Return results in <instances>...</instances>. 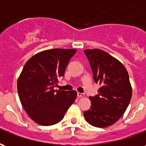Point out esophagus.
I'll use <instances>...</instances> for the list:
<instances>
[{"instance_id": "34e87169", "label": "esophagus", "mask_w": 146, "mask_h": 146, "mask_svg": "<svg viewBox=\"0 0 146 146\" xmlns=\"http://www.w3.org/2000/svg\"><path fill=\"white\" fill-rule=\"evenodd\" d=\"M84 96V93L77 92V97H78V98H82Z\"/></svg>"}]
</instances>
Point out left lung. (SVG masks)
Returning a JSON list of instances; mask_svg holds the SVG:
<instances>
[{
	"mask_svg": "<svg viewBox=\"0 0 146 146\" xmlns=\"http://www.w3.org/2000/svg\"><path fill=\"white\" fill-rule=\"evenodd\" d=\"M84 52L90 62L95 81L101 85L98 95L89 97L92 106L84 116L92 126L106 127L123 116L131 99L128 73L118 59L106 51L96 48Z\"/></svg>",
	"mask_w": 146,
	"mask_h": 146,
	"instance_id": "obj_1",
	"label": "left lung"
}]
</instances>
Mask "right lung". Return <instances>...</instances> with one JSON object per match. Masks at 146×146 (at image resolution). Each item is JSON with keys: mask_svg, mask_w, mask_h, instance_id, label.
Masks as SVG:
<instances>
[{"mask_svg": "<svg viewBox=\"0 0 146 146\" xmlns=\"http://www.w3.org/2000/svg\"><path fill=\"white\" fill-rule=\"evenodd\" d=\"M76 49L54 48L40 51L27 61L19 76L21 104L28 116L42 126L62 119L76 98L75 91L54 90Z\"/></svg>", "mask_w": 146, "mask_h": 146, "instance_id": "right-lung-1", "label": "right lung"}]
</instances>
